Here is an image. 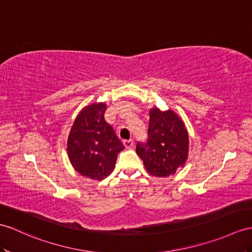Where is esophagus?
<instances>
[{
    "instance_id": "1",
    "label": "esophagus",
    "mask_w": 252,
    "mask_h": 252,
    "mask_svg": "<svg viewBox=\"0 0 252 252\" xmlns=\"http://www.w3.org/2000/svg\"><path fill=\"white\" fill-rule=\"evenodd\" d=\"M124 145H125L126 148L128 149V148H132L133 147L134 143H133L132 139H126V140H124Z\"/></svg>"
}]
</instances>
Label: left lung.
<instances>
[{
	"label": "left lung",
	"mask_w": 252,
	"mask_h": 252,
	"mask_svg": "<svg viewBox=\"0 0 252 252\" xmlns=\"http://www.w3.org/2000/svg\"><path fill=\"white\" fill-rule=\"evenodd\" d=\"M148 140L137 143L136 154L147 172L156 177H168L188 159L189 136L184 121L168 109H150Z\"/></svg>",
	"instance_id": "1"
}]
</instances>
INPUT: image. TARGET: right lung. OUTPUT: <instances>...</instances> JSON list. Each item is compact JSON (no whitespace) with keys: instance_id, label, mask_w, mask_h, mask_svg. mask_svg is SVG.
<instances>
[{"instance_id":"right-lung-1","label":"right lung","mask_w":252,"mask_h":252,"mask_svg":"<svg viewBox=\"0 0 252 252\" xmlns=\"http://www.w3.org/2000/svg\"><path fill=\"white\" fill-rule=\"evenodd\" d=\"M105 103L86 106L76 117L67 138L73 167L95 180H102L114 171L117 156L125 148L112 126L105 121Z\"/></svg>"}]
</instances>
